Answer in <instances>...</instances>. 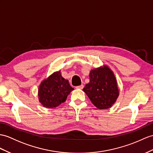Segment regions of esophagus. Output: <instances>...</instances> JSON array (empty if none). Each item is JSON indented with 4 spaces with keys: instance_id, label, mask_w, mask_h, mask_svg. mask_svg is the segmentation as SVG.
I'll return each mask as SVG.
<instances>
[{
    "instance_id": "esophagus-1",
    "label": "esophagus",
    "mask_w": 153,
    "mask_h": 153,
    "mask_svg": "<svg viewBox=\"0 0 153 153\" xmlns=\"http://www.w3.org/2000/svg\"><path fill=\"white\" fill-rule=\"evenodd\" d=\"M76 89H82L84 88V85L83 84H81L80 85H78V86L76 87Z\"/></svg>"
}]
</instances>
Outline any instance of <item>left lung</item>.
<instances>
[{
  "instance_id": "obj_1",
  "label": "left lung",
  "mask_w": 153,
  "mask_h": 153,
  "mask_svg": "<svg viewBox=\"0 0 153 153\" xmlns=\"http://www.w3.org/2000/svg\"><path fill=\"white\" fill-rule=\"evenodd\" d=\"M83 91L99 109H108L119 96L117 83L114 73L107 65L91 70L89 82Z\"/></svg>"
}]
</instances>
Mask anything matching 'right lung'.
Wrapping results in <instances>:
<instances>
[{
    "instance_id": "add662e5",
    "label": "right lung",
    "mask_w": 153,
    "mask_h": 153,
    "mask_svg": "<svg viewBox=\"0 0 153 153\" xmlns=\"http://www.w3.org/2000/svg\"><path fill=\"white\" fill-rule=\"evenodd\" d=\"M73 89L59 71L42 82L38 89L39 100L44 107L53 108L64 102Z\"/></svg>"
}]
</instances>
